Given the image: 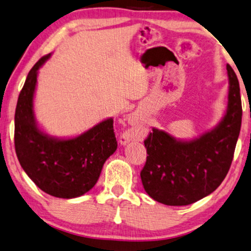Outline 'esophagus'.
Listing matches in <instances>:
<instances>
[{"label": "esophagus", "mask_w": 251, "mask_h": 251, "mask_svg": "<svg viewBox=\"0 0 251 251\" xmlns=\"http://www.w3.org/2000/svg\"><path fill=\"white\" fill-rule=\"evenodd\" d=\"M128 121H129V123L131 126H136L137 123H138V117H136V115H130L129 117V119H128ZM131 140V138H130V136L129 134H123V136L121 137V143L122 144H126V143H128V141H130Z\"/></svg>", "instance_id": "34e87169"}]
</instances>
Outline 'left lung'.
Returning <instances> with one entry per match:
<instances>
[{
    "mask_svg": "<svg viewBox=\"0 0 251 251\" xmlns=\"http://www.w3.org/2000/svg\"><path fill=\"white\" fill-rule=\"evenodd\" d=\"M226 70L227 111L215 129L191 141H176L165 131L152 129L145 139L148 156L140 177L154 201L169 206L190 205L212 194L226 176L242 119L237 75L228 64Z\"/></svg>",
    "mask_w": 251,
    "mask_h": 251,
    "instance_id": "left-lung-1",
    "label": "left lung"
}]
</instances>
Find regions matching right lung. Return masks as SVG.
<instances>
[{"label": "right lung", "instance_id": "right-lung-1", "mask_svg": "<svg viewBox=\"0 0 251 251\" xmlns=\"http://www.w3.org/2000/svg\"><path fill=\"white\" fill-rule=\"evenodd\" d=\"M50 54L29 71L14 114V147L21 168L50 196L75 198L95 186L106 159L117 151L113 119L105 120L74 139L57 140L37 128L32 99L37 72Z\"/></svg>", "mask_w": 251, "mask_h": 251}]
</instances>
